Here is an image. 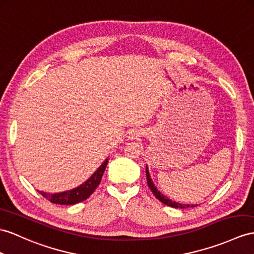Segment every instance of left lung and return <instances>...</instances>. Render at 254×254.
<instances>
[{"instance_id": "obj_1", "label": "left lung", "mask_w": 254, "mask_h": 254, "mask_svg": "<svg viewBox=\"0 0 254 254\" xmlns=\"http://www.w3.org/2000/svg\"><path fill=\"white\" fill-rule=\"evenodd\" d=\"M145 172H146V180H147V185L148 188H150V190H152V193L155 195L156 198L162 201L163 203H165V205L169 206V207H172V208H181V209H185V208H194L196 207L197 205H184V203H180V202H176V201H172L171 199H168L167 198L166 196H164L162 193H160L159 190H157V189L155 188V185H154L152 179L150 177V174H148V170H147V166L145 168Z\"/></svg>"}]
</instances>
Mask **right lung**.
I'll return each mask as SVG.
<instances>
[{
	"label": "right lung",
	"instance_id": "obj_1",
	"mask_svg": "<svg viewBox=\"0 0 254 254\" xmlns=\"http://www.w3.org/2000/svg\"><path fill=\"white\" fill-rule=\"evenodd\" d=\"M108 162L109 159L107 158L102 163V165L97 169L95 174L92 175L87 181L84 182L82 185H79L76 189L56 194H46L44 191H39V193L47 200L53 203H58V205H75V203L84 201L94 193L99 183H100L103 172L107 168Z\"/></svg>",
	"mask_w": 254,
	"mask_h": 254
}]
</instances>
